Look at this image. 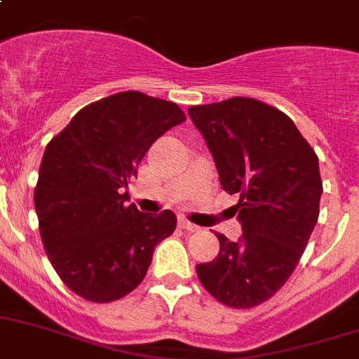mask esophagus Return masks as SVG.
<instances>
[{
    "instance_id": "obj_1",
    "label": "esophagus",
    "mask_w": 359,
    "mask_h": 359,
    "mask_svg": "<svg viewBox=\"0 0 359 359\" xmlns=\"http://www.w3.org/2000/svg\"><path fill=\"white\" fill-rule=\"evenodd\" d=\"M177 223H180V226H182V229H185V231H189V232L200 231V226L194 225V223H191L189 219H185V217H180V222Z\"/></svg>"
}]
</instances>
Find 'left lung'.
<instances>
[{"label": "left lung", "instance_id": "1", "mask_svg": "<svg viewBox=\"0 0 359 359\" xmlns=\"http://www.w3.org/2000/svg\"><path fill=\"white\" fill-rule=\"evenodd\" d=\"M219 183L236 205L241 238L219 240L212 262L196 265L201 285L226 307L267 302L289 280L307 247L323 192L316 152L281 110L252 97L196 105Z\"/></svg>", "mask_w": 359, "mask_h": 359}]
</instances>
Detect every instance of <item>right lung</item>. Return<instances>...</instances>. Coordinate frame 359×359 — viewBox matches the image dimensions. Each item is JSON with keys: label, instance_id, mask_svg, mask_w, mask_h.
I'll return each mask as SVG.
<instances>
[{"label": "right lung", "instance_id": "right-lung-1", "mask_svg": "<svg viewBox=\"0 0 359 359\" xmlns=\"http://www.w3.org/2000/svg\"><path fill=\"white\" fill-rule=\"evenodd\" d=\"M185 121L172 101L128 90L90 103L45 149L34 205L52 267L94 303L123 298L145 278L176 214L127 205L128 183L150 145Z\"/></svg>", "mask_w": 359, "mask_h": 359}]
</instances>
